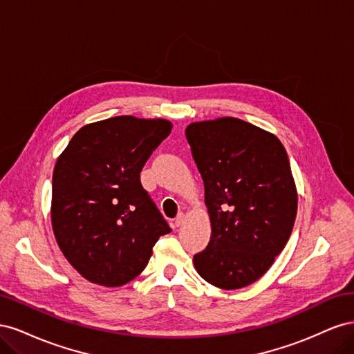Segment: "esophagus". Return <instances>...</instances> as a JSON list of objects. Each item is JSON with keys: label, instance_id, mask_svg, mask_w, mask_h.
<instances>
[{"label": "esophagus", "instance_id": "1", "mask_svg": "<svg viewBox=\"0 0 354 354\" xmlns=\"http://www.w3.org/2000/svg\"><path fill=\"white\" fill-rule=\"evenodd\" d=\"M183 221H185V214H183V212H180L178 216L176 217V220H174L176 226H177V227H178V226H181V224H183Z\"/></svg>", "mask_w": 354, "mask_h": 354}]
</instances>
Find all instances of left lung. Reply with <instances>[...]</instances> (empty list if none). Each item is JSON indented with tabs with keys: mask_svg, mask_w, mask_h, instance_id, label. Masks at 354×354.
Instances as JSON below:
<instances>
[{
	"mask_svg": "<svg viewBox=\"0 0 354 354\" xmlns=\"http://www.w3.org/2000/svg\"><path fill=\"white\" fill-rule=\"evenodd\" d=\"M205 187L211 239L195 254L196 272L221 289H239L270 269L291 236L297 189L283 145L238 118L186 128Z\"/></svg>",
	"mask_w": 354,
	"mask_h": 354,
	"instance_id": "8db88e82",
	"label": "left lung"
}]
</instances>
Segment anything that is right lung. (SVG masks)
I'll list each match as a JSON object with an SVG mask.
<instances>
[{
  "instance_id": "add662e5",
  "label": "right lung",
  "mask_w": 354,
  "mask_h": 354,
  "mask_svg": "<svg viewBox=\"0 0 354 354\" xmlns=\"http://www.w3.org/2000/svg\"><path fill=\"white\" fill-rule=\"evenodd\" d=\"M167 120L115 116L84 125L53 173L51 224L63 255L85 279L121 286L140 274L167 220L140 183Z\"/></svg>"
}]
</instances>
